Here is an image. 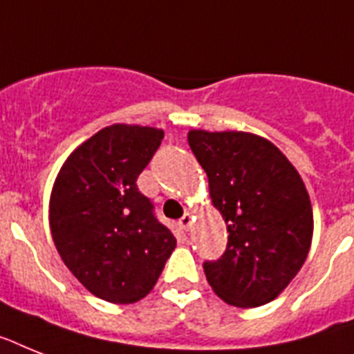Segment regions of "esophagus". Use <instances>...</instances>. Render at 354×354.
Wrapping results in <instances>:
<instances>
[{"label":"esophagus","mask_w":354,"mask_h":354,"mask_svg":"<svg viewBox=\"0 0 354 354\" xmlns=\"http://www.w3.org/2000/svg\"><path fill=\"white\" fill-rule=\"evenodd\" d=\"M180 227H182L183 231H189V229H191V225H192V214L191 212H187V214H183L182 218H180Z\"/></svg>","instance_id":"obj_1"}]
</instances>
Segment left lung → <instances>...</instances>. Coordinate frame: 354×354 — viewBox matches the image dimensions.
Here are the masks:
<instances>
[{
    "label": "left lung",
    "instance_id": "8db88e82",
    "mask_svg": "<svg viewBox=\"0 0 354 354\" xmlns=\"http://www.w3.org/2000/svg\"><path fill=\"white\" fill-rule=\"evenodd\" d=\"M227 225L225 252L203 261L207 281L229 306L258 307L280 295L307 258L313 207L292 163L251 132L189 131Z\"/></svg>",
    "mask_w": 354,
    "mask_h": 354
}]
</instances>
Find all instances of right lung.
Returning a JSON list of instances; mask_svg holds the SVG:
<instances>
[{
    "label": "right lung",
    "mask_w": 354,
    "mask_h": 354,
    "mask_svg": "<svg viewBox=\"0 0 354 354\" xmlns=\"http://www.w3.org/2000/svg\"><path fill=\"white\" fill-rule=\"evenodd\" d=\"M162 140V129L105 127L67 158L54 182V245L68 271L105 301L147 297L176 247L136 185Z\"/></svg>",
    "instance_id": "obj_1"
}]
</instances>
